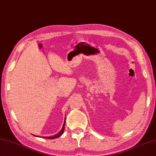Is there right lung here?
<instances>
[{"mask_svg":"<svg viewBox=\"0 0 156 156\" xmlns=\"http://www.w3.org/2000/svg\"><path fill=\"white\" fill-rule=\"evenodd\" d=\"M65 122H66V120L64 122V125H63V127H62V129H61V131L59 132L58 133H57L56 135H54V136H49V137H42V138H46V139H55V138H58L59 137V136H61V135L64 133V126H65Z\"/></svg>","mask_w":156,"mask_h":156,"instance_id":"right-lung-1","label":"right lung"}]
</instances>
